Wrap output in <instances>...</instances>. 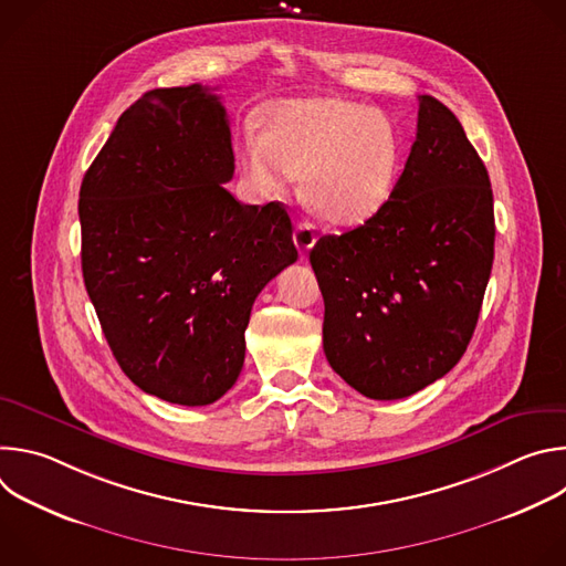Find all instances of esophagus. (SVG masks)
Masks as SVG:
<instances>
[{
    "mask_svg": "<svg viewBox=\"0 0 566 566\" xmlns=\"http://www.w3.org/2000/svg\"><path fill=\"white\" fill-rule=\"evenodd\" d=\"M315 228H313V223H308V221H300L297 226H295V232H293V241H295V247L300 249V253H306V251H311L313 249V244H315Z\"/></svg>",
    "mask_w": 566,
    "mask_h": 566,
    "instance_id": "1",
    "label": "esophagus"
}]
</instances>
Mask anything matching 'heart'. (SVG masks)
<instances>
[{
	"mask_svg": "<svg viewBox=\"0 0 566 566\" xmlns=\"http://www.w3.org/2000/svg\"><path fill=\"white\" fill-rule=\"evenodd\" d=\"M400 127L376 107L332 96L291 98L262 114V134L237 140V160L260 195L300 175L306 206L332 226H360L394 197L402 170Z\"/></svg>",
	"mask_w": 566,
	"mask_h": 566,
	"instance_id": "b5f03b06",
	"label": "heart"
}]
</instances>
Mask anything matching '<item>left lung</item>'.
Instances as JSON below:
<instances>
[{"label": "left lung", "instance_id": "8db88e82", "mask_svg": "<svg viewBox=\"0 0 566 566\" xmlns=\"http://www.w3.org/2000/svg\"><path fill=\"white\" fill-rule=\"evenodd\" d=\"M495 255L486 166L457 116L419 96L417 140L391 201L308 253L322 297V347L367 398H406L463 356Z\"/></svg>", "mask_w": 566, "mask_h": 566}]
</instances>
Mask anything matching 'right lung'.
<instances>
[{"label": "right lung", "mask_w": 566, "mask_h": 566, "mask_svg": "<svg viewBox=\"0 0 566 566\" xmlns=\"http://www.w3.org/2000/svg\"><path fill=\"white\" fill-rule=\"evenodd\" d=\"M228 114L201 85L151 90L80 186L83 277L125 376L210 406L244 367L260 291L297 260L286 208L239 203Z\"/></svg>", "instance_id": "1"}]
</instances>
